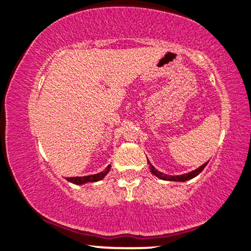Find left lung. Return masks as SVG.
Instances as JSON below:
<instances>
[{
    "instance_id": "left-lung-1",
    "label": "left lung",
    "mask_w": 251,
    "mask_h": 251,
    "mask_svg": "<svg viewBox=\"0 0 251 251\" xmlns=\"http://www.w3.org/2000/svg\"><path fill=\"white\" fill-rule=\"evenodd\" d=\"M149 163V161H148ZM206 164H207V162L202 164V166H201L198 168V169L193 170L191 171V173H188V174H184V175H179V176H169V175H166V174H162L161 171H157L155 168L151 166V173L153 174V175H155L156 177H158V178L161 179H164V180H175V182H185V180H189L193 178V177L198 176L199 174L201 173L202 170H204V168L206 167Z\"/></svg>"
}]
</instances>
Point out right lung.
Returning a JSON list of instances; mask_svg holds the SVG:
<instances>
[{"label":"right lung","instance_id":"obj_1","mask_svg":"<svg viewBox=\"0 0 251 251\" xmlns=\"http://www.w3.org/2000/svg\"><path fill=\"white\" fill-rule=\"evenodd\" d=\"M111 169V164L106 167V169L102 171V173L100 174H96V175H90V176H83V177H67L68 182L71 183H74V184H78V185H81V184H85V183H89V182H98V180L103 179L104 177L106 176V174L109 173Z\"/></svg>","mask_w":251,"mask_h":251}]
</instances>
